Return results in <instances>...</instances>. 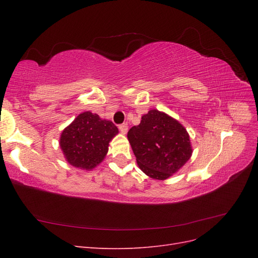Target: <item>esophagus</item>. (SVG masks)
Returning a JSON list of instances; mask_svg holds the SVG:
<instances>
[{"instance_id":"34e87169","label":"esophagus","mask_w":258,"mask_h":258,"mask_svg":"<svg viewBox=\"0 0 258 258\" xmlns=\"http://www.w3.org/2000/svg\"><path fill=\"white\" fill-rule=\"evenodd\" d=\"M118 128H119V130H120V132H121L122 135H126V134H127V131H128V124H127V123L120 124V126H119Z\"/></svg>"}]
</instances>
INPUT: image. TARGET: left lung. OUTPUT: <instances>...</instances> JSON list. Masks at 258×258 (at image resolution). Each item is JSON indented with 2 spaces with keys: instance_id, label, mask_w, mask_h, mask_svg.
<instances>
[{
  "instance_id": "left-lung-1",
  "label": "left lung",
  "mask_w": 258,
  "mask_h": 258,
  "mask_svg": "<svg viewBox=\"0 0 258 258\" xmlns=\"http://www.w3.org/2000/svg\"><path fill=\"white\" fill-rule=\"evenodd\" d=\"M127 137L139 168L154 179L172 176L191 157L192 147L185 127L155 108L142 116Z\"/></svg>"
}]
</instances>
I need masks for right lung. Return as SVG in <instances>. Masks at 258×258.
<instances>
[{
	"label": "right lung",
	"instance_id": "right-lung-1",
	"mask_svg": "<svg viewBox=\"0 0 258 258\" xmlns=\"http://www.w3.org/2000/svg\"><path fill=\"white\" fill-rule=\"evenodd\" d=\"M116 135L118 129L111 120L87 111L63 129L59 144L69 165L90 171L103 161Z\"/></svg>",
	"mask_w": 258,
	"mask_h": 258
}]
</instances>
